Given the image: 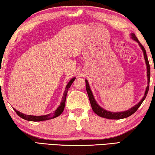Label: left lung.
Instances as JSON below:
<instances>
[{
    "label": "left lung",
    "mask_w": 155,
    "mask_h": 155,
    "mask_svg": "<svg viewBox=\"0 0 155 155\" xmlns=\"http://www.w3.org/2000/svg\"><path fill=\"white\" fill-rule=\"evenodd\" d=\"M131 36H132L131 38H132L135 41H137V42L139 44V45L140 46L141 48L142 49L143 52V55H144V59H145V61H146V66H147V76H148V86H147V87H146L145 94H144V96L143 97V98L141 100V101L140 102V103H139L137 104H136L135 106L132 107L131 109L127 110V111H122V112H117V113L110 112V111H106V110L103 109L102 107H100L98 104H97L96 100L94 98L92 92H91V91L90 90L88 81L87 80H85L86 90H87V92L88 96H89V99H90L91 108H92L93 111H94L95 114H96L97 115L102 117H104V118H107V119H112V120H120V119H122V118H125V117H129L130 115L134 114V113L138 109L139 107H140L141 103H142L143 101L145 100L146 97L147 96V94H148V92L149 84H150V64H149V62H148V57H147L146 50H145V48H144V47L141 45V44L140 42V41H139L138 39L137 38V37L135 36L134 33L131 34Z\"/></svg>",
    "instance_id": "left-lung-1"
}]
</instances>
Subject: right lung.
<instances>
[{
    "label": "right lung",
    "instance_id": "add662e5",
    "mask_svg": "<svg viewBox=\"0 0 155 155\" xmlns=\"http://www.w3.org/2000/svg\"><path fill=\"white\" fill-rule=\"evenodd\" d=\"M74 80H75V78H72V79L70 81V82L68 83L66 87H65V90L64 91V96H63L61 103V104H60V105L59 106L58 108L57 109L56 111L54 113H52V114H50L45 115H40V116H35V115H25L24 114H22V113H20L18 111H17L16 109H14V111L18 114V115H19L20 117H22V118H23L24 120H28V121L40 122V121H44V120H48L50 119H52V118H54V117H58L59 115H61L62 114V112L64 111L65 101H66V96H67L68 90V89L70 88V86H71L72 83L74 82Z\"/></svg>",
    "mask_w": 155,
    "mask_h": 155
}]
</instances>
